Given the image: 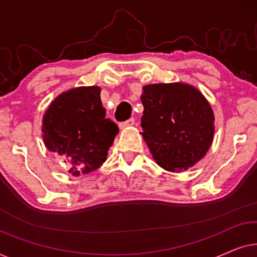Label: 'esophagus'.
Returning <instances> with one entry per match:
<instances>
[{"label":"esophagus","mask_w":257,"mask_h":257,"mask_svg":"<svg viewBox=\"0 0 257 257\" xmlns=\"http://www.w3.org/2000/svg\"><path fill=\"white\" fill-rule=\"evenodd\" d=\"M135 121H136L135 118H130V119H127V120L119 122V127L125 128V127H127V126H132L133 124H135Z\"/></svg>","instance_id":"34e87169"}]
</instances>
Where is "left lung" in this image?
Masks as SVG:
<instances>
[{
    "label": "left lung",
    "instance_id": "obj_1",
    "mask_svg": "<svg viewBox=\"0 0 257 257\" xmlns=\"http://www.w3.org/2000/svg\"><path fill=\"white\" fill-rule=\"evenodd\" d=\"M142 136L158 164L175 172L194 166L209 150L214 114L198 90L182 83L144 86Z\"/></svg>",
    "mask_w": 257,
    "mask_h": 257
}]
</instances>
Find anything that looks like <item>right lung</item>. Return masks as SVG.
<instances>
[{"label": "right lung", "instance_id": "add662e5", "mask_svg": "<svg viewBox=\"0 0 257 257\" xmlns=\"http://www.w3.org/2000/svg\"><path fill=\"white\" fill-rule=\"evenodd\" d=\"M105 114L98 86L59 94L45 112L42 127L45 146L70 161L69 173H89L106 160L119 128Z\"/></svg>", "mask_w": 257, "mask_h": 257}]
</instances>
